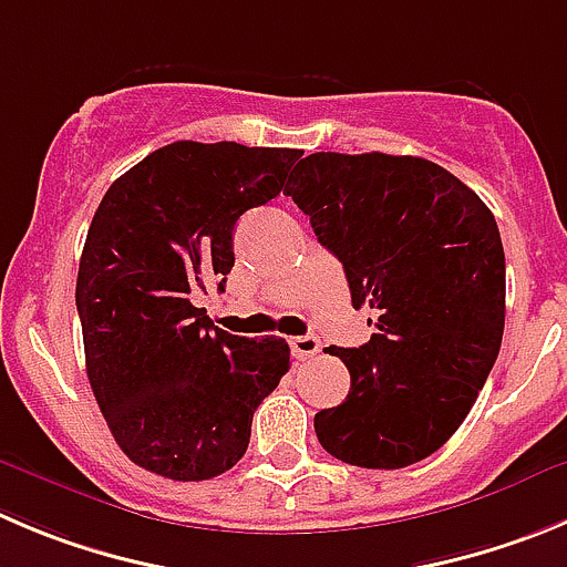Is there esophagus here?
Here are the masks:
<instances>
[{"label":"esophagus","instance_id":"1","mask_svg":"<svg viewBox=\"0 0 567 567\" xmlns=\"http://www.w3.org/2000/svg\"><path fill=\"white\" fill-rule=\"evenodd\" d=\"M290 349H293V355L299 358V361H308V358L319 355L321 341L319 336H299V338H290Z\"/></svg>","mask_w":567,"mask_h":567}]
</instances>
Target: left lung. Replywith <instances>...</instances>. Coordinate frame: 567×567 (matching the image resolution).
<instances>
[{"label":"left lung","mask_w":567,"mask_h":567,"mask_svg":"<svg viewBox=\"0 0 567 567\" xmlns=\"http://www.w3.org/2000/svg\"><path fill=\"white\" fill-rule=\"evenodd\" d=\"M288 195L341 259L352 308L378 319L363 347H327L349 394L316 414L330 456L400 470L436 453L484 389L506 316V259L484 200L420 156L310 153Z\"/></svg>","instance_id":"1"}]
</instances>
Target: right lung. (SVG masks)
Returning a JSON list of instances; mask_svg holds the SVG:
<instances>
[{"label":"right lung","instance_id":"obj_1","mask_svg":"<svg viewBox=\"0 0 567 567\" xmlns=\"http://www.w3.org/2000/svg\"><path fill=\"white\" fill-rule=\"evenodd\" d=\"M301 151L173 142L100 200L78 268L86 374L125 456L171 481L243 458L257 405L290 369L285 338H240L189 296L235 266V224L285 187Z\"/></svg>","mask_w":567,"mask_h":567}]
</instances>
